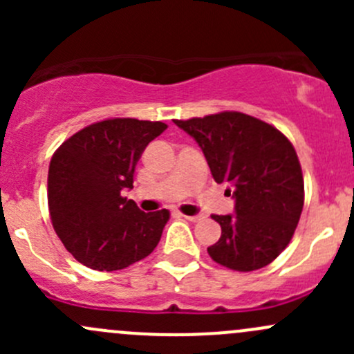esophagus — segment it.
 <instances>
[{
    "mask_svg": "<svg viewBox=\"0 0 354 354\" xmlns=\"http://www.w3.org/2000/svg\"><path fill=\"white\" fill-rule=\"evenodd\" d=\"M178 216L180 217H183V219H187V221H192V223H197V221H200L202 219V216H187V214H178Z\"/></svg>",
    "mask_w": 354,
    "mask_h": 354,
    "instance_id": "obj_1",
    "label": "esophagus"
}]
</instances>
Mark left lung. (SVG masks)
Here are the masks:
<instances>
[{
  "label": "left lung",
  "mask_w": 354,
  "mask_h": 354,
  "mask_svg": "<svg viewBox=\"0 0 354 354\" xmlns=\"http://www.w3.org/2000/svg\"><path fill=\"white\" fill-rule=\"evenodd\" d=\"M174 123L195 138L216 183H226L234 198V214L212 216L221 238L209 255L240 272L269 266L291 241L305 200L291 142L272 124L236 111Z\"/></svg>",
  "instance_id": "8db88e82"
}]
</instances>
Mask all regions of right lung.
I'll return each mask as SVG.
<instances>
[{
  "label": "right lung",
  "instance_id": "right-lung-1",
  "mask_svg": "<svg viewBox=\"0 0 354 354\" xmlns=\"http://www.w3.org/2000/svg\"><path fill=\"white\" fill-rule=\"evenodd\" d=\"M166 128L160 121L113 118L77 131L53 154L48 174L53 227L88 269H124L159 243L169 212H142L123 194L133 188L142 152Z\"/></svg>",
  "mask_w": 354,
  "mask_h": 354
}]
</instances>
